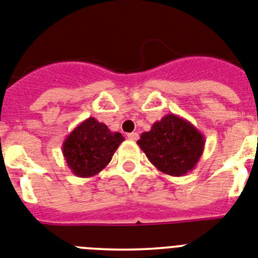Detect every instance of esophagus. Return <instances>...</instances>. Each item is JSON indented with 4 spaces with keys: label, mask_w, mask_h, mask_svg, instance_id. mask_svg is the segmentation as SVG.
Segmentation results:
<instances>
[{
    "label": "esophagus",
    "mask_w": 258,
    "mask_h": 258,
    "mask_svg": "<svg viewBox=\"0 0 258 258\" xmlns=\"http://www.w3.org/2000/svg\"><path fill=\"white\" fill-rule=\"evenodd\" d=\"M127 138H129V140H132V141H137V140H138V133H136V132L127 133Z\"/></svg>",
    "instance_id": "1"
}]
</instances>
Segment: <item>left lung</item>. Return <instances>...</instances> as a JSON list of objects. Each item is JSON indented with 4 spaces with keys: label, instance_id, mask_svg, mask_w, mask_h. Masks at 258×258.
Here are the masks:
<instances>
[{
    "label": "left lung",
    "instance_id": "1",
    "mask_svg": "<svg viewBox=\"0 0 258 258\" xmlns=\"http://www.w3.org/2000/svg\"><path fill=\"white\" fill-rule=\"evenodd\" d=\"M137 144L159 171L182 176L195 169L206 140L190 121L170 113L144 132Z\"/></svg>",
    "mask_w": 258,
    "mask_h": 258
}]
</instances>
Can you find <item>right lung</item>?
Instances as JSON below:
<instances>
[{"label":"right lung","instance_id":"obj_1","mask_svg":"<svg viewBox=\"0 0 258 258\" xmlns=\"http://www.w3.org/2000/svg\"><path fill=\"white\" fill-rule=\"evenodd\" d=\"M122 141V134L109 131L105 124L88 117L68 134L61 152L67 166L76 176L89 178L99 174L110 162Z\"/></svg>","mask_w":258,"mask_h":258}]
</instances>
